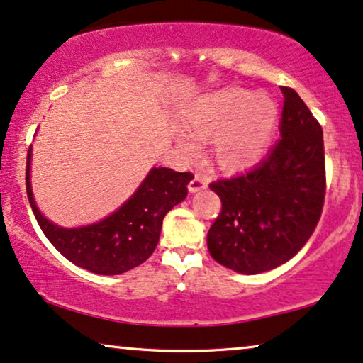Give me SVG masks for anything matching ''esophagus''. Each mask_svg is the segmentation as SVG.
<instances>
[{
	"mask_svg": "<svg viewBox=\"0 0 363 363\" xmlns=\"http://www.w3.org/2000/svg\"><path fill=\"white\" fill-rule=\"evenodd\" d=\"M204 187H208V181H206V177L201 176V174H196L189 182V192H197L204 189Z\"/></svg>",
	"mask_w": 363,
	"mask_h": 363,
	"instance_id": "34e87169",
	"label": "esophagus"
}]
</instances>
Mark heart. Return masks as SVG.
<instances>
[{
  "mask_svg": "<svg viewBox=\"0 0 363 363\" xmlns=\"http://www.w3.org/2000/svg\"><path fill=\"white\" fill-rule=\"evenodd\" d=\"M182 122L199 139H213L211 155L221 169L236 171L253 164L278 122V107L268 95L238 86L201 95L182 113ZM177 144L187 155L197 152L192 135L177 130Z\"/></svg>",
  "mask_w": 363,
  "mask_h": 363,
  "instance_id": "b5f03b06",
  "label": "heart"
}]
</instances>
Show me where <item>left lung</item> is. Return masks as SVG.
<instances>
[{
	"mask_svg": "<svg viewBox=\"0 0 363 363\" xmlns=\"http://www.w3.org/2000/svg\"><path fill=\"white\" fill-rule=\"evenodd\" d=\"M279 139L250 171L211 182L221 213L208 233V250L236 273L268 272L291 259L313 235L325 201L323 130L290 86Z\"/></svg>",
	"mask_w": 363,
	"mask_h": 363,
	"instance_id": "8db88e82",
	"label": "left lung"
}]
</instances>
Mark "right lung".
<instances>
[{"mask_svg": "<svg viewBox=\"0 0 363 363\" xmlns=\"http://www.w3.org/2000/svg\"><path fill=\"white\" fill-rule=\"evenodd\" d=\"M31 147L26 157V194L41 231L68 261L97 274H121L144 263L159 242L162 219L186 199L191 172L154 167L116 213L82 228H60L36 208L30 184Z\"/></svg>", "mask_w": 363, "mask_h": 363, "instance_id": "right-lung-1", "label": "right lung"}]
</instances>
